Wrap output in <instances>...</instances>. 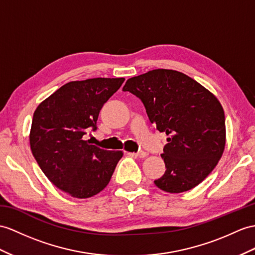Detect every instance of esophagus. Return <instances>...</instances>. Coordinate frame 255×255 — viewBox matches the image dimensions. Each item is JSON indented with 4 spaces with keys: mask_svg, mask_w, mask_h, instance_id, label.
<instances>
[{
    "mask_svg": "<svg viewBox=\"0 0 255 255\" xmlns=\"http://www.w3.org/2000/svg\"><path fill=\"white\" fill-rule=\"evenodd\" d=\"M136 156H137L138 158H145L148 156V152H146L144 150H140L138 152H136Z\"/></svg>",
    "mask_w": 255,
    "mask_h": 255,
    "instance_id": "esophagus-1",
    "label": "esophagus"
}]
</instances>
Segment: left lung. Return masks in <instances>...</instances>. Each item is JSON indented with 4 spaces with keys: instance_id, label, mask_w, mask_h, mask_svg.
<instances>
[{
    "instance_id": "8db88e82",
    "label": "left lung",
    "mask_w": 255,
    "mask_h": 255,
    "mask_svg": "<svg viewBox=\"0 0 255 255\" xmlns=\"http://www.w3.org/2000/svg\"><path fill=\"white\" fill-rule=\"evenodd\" d=\"M124 92L138 97L167 144L165 173L154 181L171 194L190 190L216 166L226 142L225 115L217 98L186 74L154 69L127 81Z\"/></svg>"
}]
</instances>
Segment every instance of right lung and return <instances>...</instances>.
Here are the masks:
<instances>
[{"instance_id":"obj_1","label":"right lung","mask_w":255,"mask_h":255,"mask_svg":"<svg viewBox=\"0 0 255 255\" xmlns=\"http://www.w3.org/2000/svg\"><path fill=\"white\" fill-rule=\"evenodd\" d=\"M123 82L124 78L72 81L34 111L31 151L49 181L71 197L84 199L101 192L123 156L83 139L89 129L96 131L99 111Z\"/></svg>"}]
</instances>
